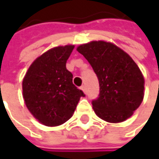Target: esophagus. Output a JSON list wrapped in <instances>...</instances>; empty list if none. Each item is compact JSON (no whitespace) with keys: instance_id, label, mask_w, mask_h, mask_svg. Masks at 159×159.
Returning <instances> with one entry per match:
<instances>
[{"instance_id":"obj_1","label":"esophagus","mask_w":159,"mask_h":159,"mask_svg":"<svg viewBox=\"0 0 159 159\" xmlns=\"http://www.w3.org/2000/svg\"><path fill=\"white\" fill-rule=\"evenodd\" d=\"M81 89H82L84 93H86V87H85V85H82V86H81Z\"/></svg>"}]
</instances>
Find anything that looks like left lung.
Wrapping results in <instances>:
<instances>
[{"instance_id": "obj_1", "label": "left lung", "mask_w": 159, "mask_h": 159, "mask_svg": "<svg viewBox=\"0 0 159 159\" xmlns=\"http://www.w3.org/2000/svg\"><path fill=\"white\" fill-rule=\"evenodd\" d=\"M90 63L99 83V94L92 100L96 114L109 122L130 118L143 98V75L122 49L105 41H92L77 48Z\"/></svg>"}]
</instances>
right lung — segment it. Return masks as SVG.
I'll use <instances>...</instances> for the list:
<instances>
[{"label": "right lung", "instance_id": "obj_1", "mask_svg": "<svg viewBox=\"0 0 159 159\" xmlns=\"http://www.w3.org/2000/svg\"><path fill=\"white\" fill-rule=\"evenodd\" d=\"M75 46L51 48L39 57L23 80V96L32 115L47 126H58L74 114L85 95L73 84L66 61Z\"/></svg>", "mask_w": 159, "mask_h": 159}]
</instances>
